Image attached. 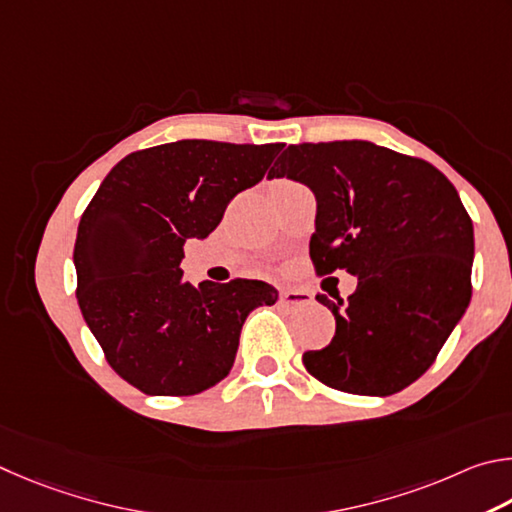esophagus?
<instances>
[{
    "label": "esophagus",
    "instance_id": "1",
    "mask_svg": "<svg viewBox=\"0 0 512 512\" xmlns=\"http://www.w3.org/2000/svg\"><path fill=\"white\" fill-rule=\"evenodd\" d=\"M281 303L285 306H310L312 294L303 290H281Z\"/></svg>",
    "mask_w": 512,
    "mask_h": 512
}]
</instances>
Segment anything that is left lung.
<instances>
[{
  "label": "left lung",
  "instance_id": "left-lung-1",
  "mask_svg": "<svg viewBox=\"0 0 512 512\" xmlns=\"http://www.w3.org/2000/svg\"><path fill=\"white\" fill-rule=\"evenodd\" d=\"M267 177L306 184L317 200L310 258L319 274L357 276L333 312L335 337L303 355L328 387L391 396L416 382L472 297L474 229L441 170L371 141L288 146Z\"/></svg>",
  "mask_w": 512,
  "mask_h": 512
}]
</instances>
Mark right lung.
<instances>
[{"instance_id":"right-lung-1","label":"right lung","mask_w":512,"mask_h":512,"mask_svg":"<svg viewBox=\"0 0 512 512\" xmlns=\"http://www.w3.org/2000/svg\"><path fill=\"white\" fill-rule=\"evenodd\" d=\"M281 143L184 139L116 164L78 224L76 299L112 369L148 396H193L224 380L270 283L184 281V242L218 227L233 195L265 177Z\"/></svg>"}]
</instances>
